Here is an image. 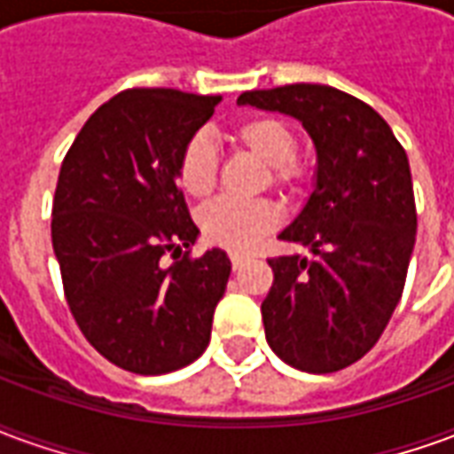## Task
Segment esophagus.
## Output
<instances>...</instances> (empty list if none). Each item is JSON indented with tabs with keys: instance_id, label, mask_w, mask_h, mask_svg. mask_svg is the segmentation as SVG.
I'll return each instance as SVG.
<instances>
[{
	"instance_id": "1",
	"label": "esophagus",
	"mask_w": 454,
	"mask_h": 454,
	"mask_svg": "<svg viewBox=\"0 0 454 454\" xmlns=\"http://www.w3.org/2000/svg\"><path fill=\"white\" fill-rule=\"evenodd\" d=\"M243 262H246V255H240V253H231V265H233V270H240Z\"/></svg>"
}]
</instances>
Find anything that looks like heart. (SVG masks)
Masks as SVG:
<instances>
[{"label": "heart", "mask_w": 454, "mask_h": 454, "mask_svg": "<svg viewBox=\"0 0 454 454\" xmlns=\"http://www.w3.org/2000/svg\"><path fill=\"white\" fill-rule=\"evenodd\" d=\"M238 150L270 165V184L285 197L304 194L311 182V168L296 155V130L275 116H253L231 130ZM218 153L207 133H194L184 140L177 158V182L189 197L207 199L218 182ZM279 214L270 201H233L218 199L199 211L201 238L211 246L247 253L277 226Z\"/></svg>", "instance_id": "b5f03b06"}]
</instances>
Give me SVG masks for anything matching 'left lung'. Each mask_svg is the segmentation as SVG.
I'll use <instances>...</instances> for the list:
<instances>
[{
  "label": "left lung",
  "instance_id": "left-lung-1",
  "mask_svg": "<svg viewBox=\"0 0 454 454\" xmlns=\"http://www.w3.org/2000/svg\"><path fill=\"white\" fill-rule=\"evenodd\" d=\"M238 104L299 119L318 155L316 189L279 233L311 257L267 260V342L296 370H345L380 340L406 285L416 243L406 150L370 104L335 87L285 84L240 94Z\"/></svg>",
  "mask_w": 454,
  "mask_h": 454
}]
</instances>
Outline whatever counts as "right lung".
<instances>
[{"label": "right lung", "mask_w": 454, "mask_h": 454, "mask_svg": "<svg viewBox=\"0 0 454 454\" xmlns=\"http://www.w3.org/2000/svg\"><path fill=\"white\" fill-rule=\"evenodd\" d=\"M218 102L119 92L87 119L58 175L51 236L67 306L94 350L133 374L197 360L226 292L223 250L189 255L199 228L177 184L179 150Z\"/></svg>", "instance_id": "obj_1"}]
</instances>
